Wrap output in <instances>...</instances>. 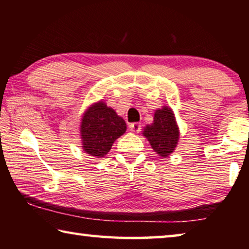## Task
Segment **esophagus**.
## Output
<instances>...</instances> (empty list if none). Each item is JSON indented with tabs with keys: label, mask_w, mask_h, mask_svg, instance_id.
Returning a JSON list of instances; mask_svg holds the SVG:
<instances>
[{
	"label": "esophagus",
	"mask_w": 249,
	"mask_h": 249,
	"mask_svg": "<svg viewBox=\"0 0 249 249\" xmlns=\"http://www.w3.org/2000/svg\"><path fill=\"white\" fill-rule=\"evenodd\" d=\"M141 127H142V125L140 123H132V124H129V126H128L129 130H130V132H133V133L140 132Z\"/></svg>",
	"instance_id": "esophagus-1"
}]
</instances>
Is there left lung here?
Wrapping results in <instances>:
<instances>
[{
	"mask_svg": "<svg viewBox=\"0 0 249 249\" xmlns=\"http://www.w3.org/2000/svg\"><path fill=\"white\" fill-rule=\"evenodd\" d=\"M142 135L160 157H168L174 153L179 141V128L172 109L169 107L156 109L154 122L146 126Z\"/></svg>",
	"mask_w": 249,
	"mask_h": 249,
	"instance_id": "left-lung-1",
	"label": "left lung"
}]
</instances>
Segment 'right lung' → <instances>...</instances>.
I'll use <instances>...</instances> for the list:
<instances>
[{
	"label": "right lung",
	"mask_w": 249,
	"mask_h": 249,
	"mask_svg": "<svg viewBox=\"0 0 249 249\" xmlns=\"http://www.w3.org/2000/svg\"><path fill=\"white\" fill-rule=\"evenodd\" d=\"M125 132V121L103 101H99L87 108L82 116L80 125L82 149L93 157H103Z\"/></svg>",
	"instance_id": "1"
}]
</instances>
